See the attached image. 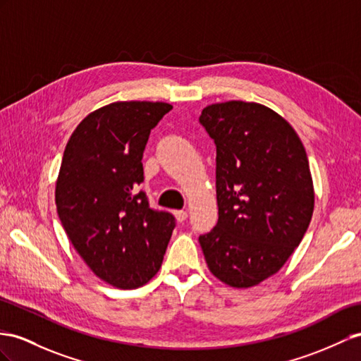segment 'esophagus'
Instances as JSON below:
<instances>
[{
	"mask_svg": "<svg viewBox=\"0 0 361 361\" xmlns=\"http://www.w3.org/2000/svg\"><path fill=\"white\" fill-rule=\"evenodd\" d=\"M173 215L177 218L178 223H183V221H186L188 218V212L186 210H173Z\"/></svg>",
	"mask_w": 361,
	"mask_h": 361,
	"instance_id": "34e87169",
	"label": "esophagus"
}]
</instances>
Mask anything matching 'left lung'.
I'll use <instances>...</instances> for the list:
<instances>
[{
    "label": "left lung",
    "mask_w": 361,
    "mask_h": 361,
    "mask_svg": "<svg viewBox=\"0 0 361 361\" xmlns=\"http://www.w3.org/2000/svg\"><path fill=\"white\" fill-rule=\"evenodd\" d=\"M200 123L216 145L218 223L200 236L209 270L233 288L279 271L314 210L310 163L286 120L255 102L209 105Z\"/></svg>",
    "instance_id": "1"
}]
</instances>
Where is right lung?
<instances>
[{
  "mask_svg": "<svg viewBox=\"0 0 361 361\" xmlns=\"http://www.w3.org/2000/svg\"><path fill=\"white\" fill-rule=\"evenodd\" d=\"M172 105L114 102L88 114L71 134L56 181V209L82 259L120 290L149 282L160 270L175 218L149 207L143 151L151 129Z\"/></svg>",
  "mask_w": 361,
  "mask_h": 361,
  "instance_id": "right-lung-1",
  "label": "right lung"
}]
</instances>
